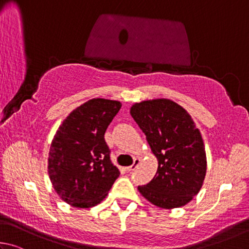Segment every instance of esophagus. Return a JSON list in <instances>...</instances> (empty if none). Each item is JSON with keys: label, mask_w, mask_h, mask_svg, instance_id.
Listing matches in <instances>:
<instances>
[{"label": "esophagus", "mask_w": 249, "mask_h": 249, "mask_svg": "<svg viewBox=\"0 0 249 249\" xmlns=\"http://www.w3.org/2000/svg\"><path fill=\"white\" fill-rule=\"evenodd\" d=\"M139 164H140V159H136V160H134V162H133V164L131 165V166L125 167V171H127V172L134 171V169H136L139 166Z\"/></svg>", "instance_id": "obj_1"}]
</instances>
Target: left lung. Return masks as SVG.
I'll list each match as a JSON object with an SVG mask.
<instances>
[{
  "label": "left lung",
  "mask_w": 249,
  "mask_h": 249,
  "mask_svg": "<svg viewBox=\"0 0 249 249\" xmlns=\"http://www.w3.org/2000/svg\"><path fill=\"white\" fill-rule=\"evenodd\" d=\"M130 113L159 162L153 179L138 190L159 208L185 206L198 195L207 173L203 140L193 118L166 98L136 103Z\"/></svg>",
  "instance_id": "left-lung-1"
}]
</instances>
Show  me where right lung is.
<instances>
[{"instance_id":"right-lung-1","label":"right lung","mask_w":249,"mask_h":249,"mask_svg":"<svg viewBox=\"0 0 249 249\" xmlns=\"http://www.w3.org/2000/svg\"><path fill=\"white\" fill-rule=\"evenodd\" d=\"M120 108L118 100L93 98L74 109L55 132L48 174L55 193L70 206L100 203L119 177L104 136Z\"/></svg>"}]
</instances>
